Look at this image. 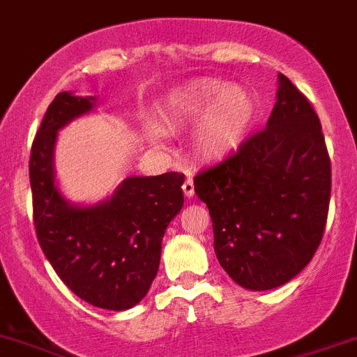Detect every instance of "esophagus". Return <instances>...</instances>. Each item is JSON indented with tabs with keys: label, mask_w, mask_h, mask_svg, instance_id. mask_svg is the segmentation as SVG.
Here are the masks:
<instances>
[{
	"label": "esophagus",
	"mask_w": 357,
	"mask_h": 357,
	"mask_svg": "<svg viewBox=\"0 0 357 357\" xmlns=\"http://www.w3.org/2000/svg\"><path fill=\"white\" fill-rule=\"evenodd\" d=\"M182 191H184V195L188 196V198H191V196L195 195V182H192V178H185L184 185H182Z\"/></svg>",
	"instance_id": "esophagus-1"
}]
</instances>
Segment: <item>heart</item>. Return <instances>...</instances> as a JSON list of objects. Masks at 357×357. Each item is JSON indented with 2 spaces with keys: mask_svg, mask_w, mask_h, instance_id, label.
<instances>
[{
  "mask_svg": "<svg viewBox=\"0 0 357 357\" xmlns=\"http://www.w3.org/2000/svg\"><path fill=\"white\" fill-rule=\"evenodd\" d=\"M172 114L178 122L202 123L196 150L205 159H223L237 150L257 119V102L250 91L215 81H195L169 97ZM159 138L161 130H150Z\"/></svg>",
  "mask_w": 357,
  "mask_h": 357,
  "instance_id": "obj_1",
  "label": "heart"
}]
</instances>
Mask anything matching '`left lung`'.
Instances as JSON below:
<instances>
[{
  "label": "left lung",
  "mask_w": 357,
  "mask_h": 357,
  "mask_svg": "<svg viewBox=\"0 0 357 357\" xmlns=\"http://www.w3.org/2000/svg\"><path fill=\"white\" fill-rule=\"evenodd\" d=\"M208 207L214 251L243 289L273 290L310 264L322 241L331 161L322 126L303 93L278 74L266 129L195 178Z\"/></svg>",
  "instance_id": "1"
}]
</instances>
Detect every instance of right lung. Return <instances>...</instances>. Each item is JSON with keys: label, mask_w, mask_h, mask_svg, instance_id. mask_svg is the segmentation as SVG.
I'll use <instances>...</instances> for the list:
<instances>
[{"label": "right lung", "mask_w": 357, "mask_h": 357, "mask_svg": "<svg viewBox=\"0 0 357 357\" xmlns=\"http://www.w3.org/2000/svg\"><path fill=\"white\" fill-rule=\"evenodd\" d=\"M96 107L97 97L72 91L49 104L29 157L33 221L42 251L65 285L88 305L123 312L146 296L159 271L165 231L184 205V175H132L99 204L67 200L54 169L58 132Z\"/></svg>", "instance_id": "obj_1"}]
</instances>
